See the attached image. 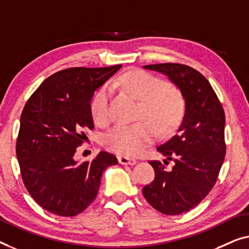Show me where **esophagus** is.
I'll list each match as a JSON object with an SVG mask.
<instances>
[{
  "instance_id": "esophagus-1",
  "label": "esophagus",
  "mask_w": 249,
  "mask_h": 249,
  "mask_svg": "<svg viewBox=\"0 0 249 249\" xmlns=\"http://www.w3.org/2000/svg\"><path fill=\"white\" fill-rule=\"evenodd\" d=\"M118 162L121 164H124V166H134V164L138 162L135 159L133 158H128V157H124V156H121L118 157Z\"/></svg>"
}]
</instances>
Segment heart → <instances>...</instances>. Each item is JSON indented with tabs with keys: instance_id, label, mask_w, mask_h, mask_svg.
<instances>
[{
	"instance_id": "b5f03b06",
	"label": "heart",
	"mask_w": 249,
	"mask_h": 249,
	"mask_svg": "<svg viewBox=\"0 0 249 249\" xmlns=\"http://www.w3.org/2000/svg\"><path fill=\"white\" fill-rule=\"evenodd\" d=\"M118 82L141 101L139 117H148L134 124H117L104 136V145L118 155L136 156L161 133H170L179 125L184 114V99L179 91L168 87L164 80L142 70H131ZM110 85L94 93L90 109L93 121L106 125L110 121ZM159 128L157 129L156 127Z\"/></svg>"
}]
</instances>
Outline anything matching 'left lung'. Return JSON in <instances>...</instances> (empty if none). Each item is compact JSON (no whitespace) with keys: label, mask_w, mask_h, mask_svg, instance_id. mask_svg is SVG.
<instances>
[{"label":"left lung","mask_w":249,"mask_h":249,"mask_svg":"<svg viewBox=\"0 0 249 249\" xmlns=\"http://www.w3.org/2000/svg\"><path fill=\"white\" fill-rule=\"evenodd\" d=\"M162 73L185 100L183 122L157 150L174 161L170 171L160 161H149L155 180L143 187L149 204L163 214L177 215L195 208L210 193L225 160V111L210 82L198 71L178 63L144 65Z\"/></svg>","instance_id":"left-lung-1"}]
</instances>
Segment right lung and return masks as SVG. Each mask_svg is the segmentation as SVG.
<instances>
[{"mask_svg":"<svg viewBox=\"0 0 249 249\" xmlns=\"http://www.w3.org/2000/svg\"><path fill=\"white\" fill-rule=\"evenodd\" d=\"M122 65L71 68L48 76L31 94L20 118L17 158L27 191L48 212L73 216L88 208L99 191L107 167L116 157L100 151L78 162L76 148L93 128L90 103Z\"/></svg>","mask_w":249,"mask_h":249,"instance_id":"add662e5","label":"right lung"}]
</instances>
